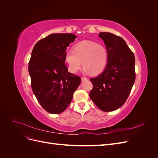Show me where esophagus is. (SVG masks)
<instances>
[{
    "label": "esophagus",
    "mask_w": 158,
    "mask_h": 158,
    "mask_svg": "<svg viewBox=\"0 0 158 158\" xmlns=\"http://www.w3.org/2000/svg\"><path fill=\"white\" fill-rule=\"evenodd\" d=\"M88 78L86 77H82V81H86Z\"/></svg>",
    "instance_id": "esophagus-1"
}]
</instances>
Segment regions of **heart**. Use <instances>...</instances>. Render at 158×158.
<instances>
[{
    "mask_svg": "<svg viewBox=\"0 0 158 158\" xmlns=\"http://www.w3.org/2000/svg\"><path fill=\"white\" fill-rule=\"evenodd\" d=\"M73 51H67L64 61L71 73L75 74L83 65L85 73L92 75L101 74L106 68L109 55L105 47L92 41H82L73 47Z\"/></svg>",
    "mask_w": 158,
    "mask_h": 158,
    "instance_id": "b5f03b06",
    "label": "heart"
}]
</instances>
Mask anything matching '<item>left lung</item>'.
Listing matches in <instances>:
<instances>
[{"label":"left lung","instance_id":"left-lung-1","mask_svg":"<svg viewBox=\"0 0 158 158\" xmlns=\"http://www.w3.org/2000/svg\"><path fill=\"white\" fill-rule=\"evenodd\" d=\"M109 55L108 63L102 74L89 80L93 88L89 97L105 112L121 107L130 95L136 78L135 58L122 37L111 33L100 32Z\"/></svg>","mask_w":158,"mask_h":158}]
</instances>
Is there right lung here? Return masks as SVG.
I'll return each instance as SVG.
<instances>
[{"label": "right lung", "instance_id": "right-lung-1", "mask_svg": "<svg viewBox=\"0 0 158 158\" xmlns=\"http://www.w3.org/2000/svg\"><path fill=\"white\" fill-rule=\"evenodd\" d=\"M76 36L52 33L43 38L32 50L28 70L33 94L47 112L59 114L69 107L81 82L80 76L68 72L66 49Z\"/></svg>", "mask_w": 158, "mask_h": 158}]
</instances>
